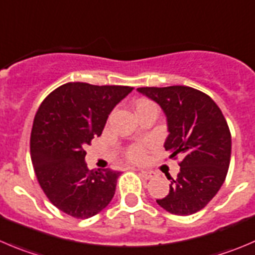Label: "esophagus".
Returning <instances> with one entry per match:
<instances>
[{"label": "esophagus", "mask_w": 255, "mask_h": 255, "mask_svg": "<svg viewBox=\"0 0 255 255\" xmlns=\"http://www.w3.org/2000/svg\"><path fill=\"white\" fill-rule=\"evenodd\" d=\"M139 174L142 175L144 179H152L153 177H154V172H152V170H139Z\"/></svg>", "instance_id": "34e87169"}]
</instances>
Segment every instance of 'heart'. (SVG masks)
<instances>
[{
	"label": "heart",
	"mask_w": 255,
	"mask_h": 255,
	"mask_svg": "<svg viewBox=\"0 0 255 255\" xmlns=\"http://www.w3.org/2000/svg\"><path fill=\"white\" fill-rule=\"evenodd\" d=\"M145 105H150V102H140L137 107H140V106H145ZM148 145L147 144H135L132 145L129 149L127 150V158L130 160V162H140L144 158V153L145 149H147Z\"/></svg>",
	"instance_id": "obj_1"
}]
</instances>
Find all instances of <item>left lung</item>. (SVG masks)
Instances as JSON below:
<instances>
[{
    "instance_id": "obj_1",
    "label": "left lung",
    "mask_w": 255,
    "mask_h": 255,
    "mask_svg": "<svg viewBox=\"0 0 255 255\" xmlns=\"http://www.w3.org/2000/svg\"><path fill=\"white\" fill-rule=\"evenodd\" d=\"M167 118L164 148L182 154L180 170L170 180L169 193L157 203L177 216L197 213L218 193L231 162L232 137L223 113L206 93L187 86L142 87Z\"/></svg>"
}]
</instances>
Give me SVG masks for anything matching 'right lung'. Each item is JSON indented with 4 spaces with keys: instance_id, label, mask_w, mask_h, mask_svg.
I'll use <instances>...</instances> for the list:
<instances>
[{
    "instance_id": "right-lung-1",
    "label": "right lung",
    "mask_w": 255,
    "mask_h": 255,
    "mask_svg": "<svg viewBox=\"0 0 255 255\" xmlns=\"http://www.w3.org/2000/svg\"><path fill=\"white\" fill-rule=\"evenodd\" d=\"M133 87L71 82L41 103L31 132V159L44 194L63 213L96 216L116 193L120 172L88 169L85 145L100 137L113 108Z\"/></svg>"
}]
</instances>
